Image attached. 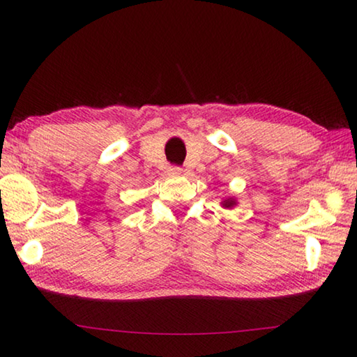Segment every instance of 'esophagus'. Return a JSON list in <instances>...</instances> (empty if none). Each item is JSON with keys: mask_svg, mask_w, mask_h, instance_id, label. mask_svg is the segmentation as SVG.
I'll list each match as a JSON object with an SVG mask.
<instances>
[{"mask_svg": "<svg viewBox=\"0 0 357 357\" xmlns=\"http://www.w3.org/2000/svg\"><path fill=\"white\" fill-rule=\"evenodd\" d=\"M168 172H170V174H181V173H183V168L174 165V167H170V170H168Z\"/></svg>", "mask_w": 357, "mask_h": 357, "instance_id": "34e87169", "label": "esophagus"}]
</instances>
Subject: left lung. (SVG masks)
I'll list each match as a JSON object with an SVG mask.
<instances>
[{"label":"left lung","mask_w":357,"mask_h":357,"mask_svg":"<svg viewBox=\"0 0 357 357\" xmlns=\"http://www.w3.org/2000/svg\"><path fill=\"white\" fill-rule=\"evenodd\" d=\"M233 204H236V202H234V200H231V198H228V200H225V202H223V206H225V208H229V206H233Z\"/></svg>","instance_id":"obj_1"}]
</instances>
